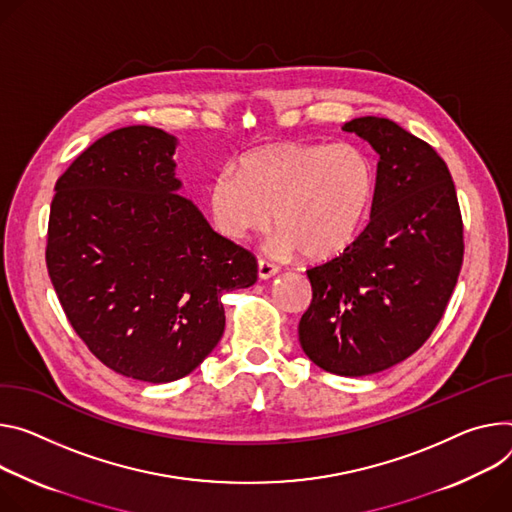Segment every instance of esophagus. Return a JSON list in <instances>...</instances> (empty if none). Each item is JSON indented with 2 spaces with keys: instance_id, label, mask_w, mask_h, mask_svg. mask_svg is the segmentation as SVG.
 Instances as JSON below:
<instances>
[{
  "instance_id": "34e87169",
  "label": "esophagus",
  "mask_w": 512,
  "mask_h": 512,
  "mask_svg": "<svg viewBox=\"0 0 512 512\" xmlns=\"http://www.w3.org/2000/svg\"><path fill=\"white\" fill-rule=\"evenodd\" d=\"M277 271H280V267L269 263V261H265V259H259V263H257V275H259V280H269V277H273Z\"/></svg>"
}]
</instances>
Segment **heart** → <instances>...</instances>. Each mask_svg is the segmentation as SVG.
<instances>
[{
  "instance_id": "heart-1",
  "label": "heart",
  "mask_w": 512,
  "mask_h": 512,
  "mask_svg": "<svg viewBox=\"0 0 512 512\" xmlns=\"http://www.w3.org/2000/svg\"><path fill=\"white\" fill-rule=\"evenodd\" d=\"M376 198V165L355 145L273 143L245 155L208 188L216 228L232 241L265 232L275 249L310 263L341 257L359 239Z\"/></svg>"
}]
</instances>
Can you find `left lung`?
I'll return each instance as SVG.
<instances>
[{
	"mask_svg": "<svg viewBox=\"0 0 512 512\" xmlns=\"http://www.w3.org/2000/svg\"><path fill=\"white\" fill-rule=\"evenodd\" d=\"M343 130L380 155L376 198L351 249L306 271L312 302L298 337L320 369L361 378L431 337L457 284L463 226L451 173L431 145L378 116Z\"/></svg>",
	"mask_w": 512,
	"mask_h": 512,
	"instance_id": "left-lung-1",
	"label": "left lung"
}]
</instances>
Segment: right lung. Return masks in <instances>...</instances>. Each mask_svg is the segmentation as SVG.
<instances>
[{"instance_id":"add662e5","label":"right lung","mask_w":512,"mask_h":512,"mask_svg":"<svg viewBox=\"0 0 512 512\" xmlns=\"http://www.w3.org/2000/svg\"><path fill=\"white\" fill-rule=\"evenodd\" d=\"M177 138L118 128L59 177L46 267L75 333L116 374L179 380L224 333L222 296L257 282V261L179 196Z\"/></svg>"}]
</instances>
